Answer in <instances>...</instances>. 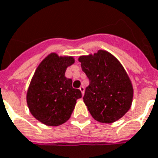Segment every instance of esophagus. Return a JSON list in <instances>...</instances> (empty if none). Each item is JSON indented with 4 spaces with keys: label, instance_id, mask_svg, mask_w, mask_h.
Here are the masks:
<instances>
[{
    "label": "esophagus",
    "instance_id": "34e87169",
    "mask_svg": "<svg viewBox=\"0 0 158 158\" xmlns=\"http://www.w3.org/2000/svg\"><path fill=\"white\" fill-rule=\"evenodd\" d=\"M79 89H80V91L81 92V94H82V95L84 94V91H85V88L83 87V86H81L80 88H79Z\"/></svg>",
    "mask_w": 158,
    "mask_h": 158
}]
</instances>
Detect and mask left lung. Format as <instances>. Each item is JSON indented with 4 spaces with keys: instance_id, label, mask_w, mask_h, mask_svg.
Instances as JSON below:
<instances>
[{
    "instance_id": "obj_1",
    "label": "left lung",
    "mask_w": 158,
    "mask_h": 158,
    "mask_svg": "<svg viewBox=\"0 0 158 158\" xmlns=\"http://www.w3.org/2000/svg\"><path fill=\"white\" fill-rule=\"evenodd\" d=\"M78 60L89 80L83 102L92 117L107 124L122 118L131 106L133 88L119 61L103 50Z\"/></svg>"
}]
</instances>
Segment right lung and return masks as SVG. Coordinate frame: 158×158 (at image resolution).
I'll return each mask as SVG.
<instances>
[{"mask_svg": "<svg viewBox=\"0 0 158 158\" xmlns=\"http://www.w3.org/2000/svg\"><path fill=\"white\" fill-rule=\"evenodd\" d=\"M75 63L73 56L49 54L36 69L27 94L28 108L32 116L46 126L56 127L70 118L79 89H73L72 80L65 77L69 66Z\"/></svg>", "mask_w": 158, "mask_h": 158, "instance_id": "obj_1", "label": "right lung"}]
</instances>
